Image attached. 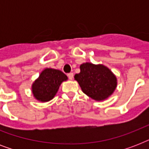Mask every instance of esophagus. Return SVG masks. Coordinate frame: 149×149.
Here are the masks:
<instances>
[{"label":"esophagus","instance_id":"34e87169","mask_svg":"<svg viewBox=\"0 0 149 149\" xmlns=\"http://www.w3.org/2000/svg\"><path fill=\"white\" fill-rule=\"evenodd\" d=\"M68 77H69V79H72V78H73V73H72V72L69 73V74H68Z\"/></svg>","mask_w":149,"mask_h":149}]
</instances>
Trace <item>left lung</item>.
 Listing matches in <instances>:
<instances>
[{"mask_svg": "<svg viewBox=\"0 0 149 149\" xmlns=\"http://www.w3.org/2000/svg\"><path fill=\"white\" fill-rule=\"evenodd\" d=\"M80 72L74 76L82 91L97 101L107 99L117 87V77L111 70L102 64L83 63Z\"/></svg>", "mask_w": 149, "mask_h": 149, "instance_id": "left-lung-1", "label": "left lung"}]
</instances>
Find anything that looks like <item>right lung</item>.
Here are the masks:
<instances>
[{"label":"right lung","instance_id":"1","mask_svg":"<svg viewBox=\"0 0 149 149\" xmlns=\"http://www.w3.org/2000/svg\"><path fill=\"white\" fill-rule=\"evenodd\" d=\"M67 79L66 75L60 70L46 68L32 84L34 97L41 102L49 101L56 96L61 84Z\"/></svg>","mask_w":149,"mask_h":149}]
</instances>
